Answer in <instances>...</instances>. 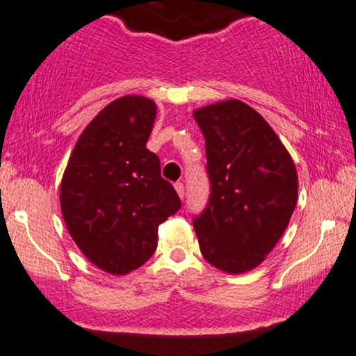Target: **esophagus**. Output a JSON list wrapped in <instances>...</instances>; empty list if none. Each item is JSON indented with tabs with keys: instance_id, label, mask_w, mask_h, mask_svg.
<instances>
[{
	"instance_id": "34e87169",
	"label": "esophagus",
	"mask_w": 356,
	"mask_h": 356,
	"mask_svg": "<svg viewBox=\"0 0 356 356\" xmlns=\"http://www.w3.org/2000/svg\"><path fill=\"white\" fill-rule=\"evenodd\" d=\"M174 188H175V192H177V195L181 197V199H184V195H186V187H184V184L182 182H175Z\"/></svg>"
}]
</instances>
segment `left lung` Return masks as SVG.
I'll list each match as a JSON object with an SVG mask.
<instances>
[{"label": "left lung", "instance_id": "left-lung-1", "mask_svg": "<svg viewBox=\"0 0 356 356\" xmlns=\"http://www.w3.org/2000/svg\"><path fill=\"white\" fill-rule=\"evenodd\" d=\"M205 138L210 199L193 218L200 251L228 274L259 266L298 204L294 161L266 120L240 100L193 111Z\"/></svg>", "mask_w": 356, "mask_h": 356}]
</instances>
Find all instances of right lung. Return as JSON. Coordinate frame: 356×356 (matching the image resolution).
<instances>
[{"mask_svg":"<svg viewBox=\"0 0 356 356\" xmlns=\"http://www.w3.org/2000/svg\"><path fill=\"white\" fill-rule=\"evenodd\" d=\"M156 103L126 95L87 124L60 182V209L72 240L97 268L128 274L157 248V228L181 209L146 147Z\"/></svg>","mask_w":356,"mask_h":356,"instance_id":"1","label":"right lung"}]
</instances>
